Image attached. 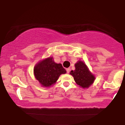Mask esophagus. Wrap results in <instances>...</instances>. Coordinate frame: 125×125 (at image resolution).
<instances>
[{
    "label": "esophagus",
    "instance_id": "1",
    "mask_svg": "<svg viewBox=\"0 0 125 125\" xmlns=\"http://www.w3.org/2000/svg\"><path fill=\"white\" fill-rule=\"evenodd\" d=\"M66 71H67V73H70V68H67L66 69Z\"/></svg>",
    "mask_w": 125,
    "mask_h": 125
}]
</instances>
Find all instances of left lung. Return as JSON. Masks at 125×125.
Wrapping results in <instances>:
<instances>
[{
	"mask_svg": "<svg viewBox=\"0 0 125 125\" xmlns=\"http://www.w3.org/2000/svg\"><path fill=\"white\" fill-rule=\"evenodd\" d=\"M75 70L71 71L70 74L73 77L75 82L80 87L84 89L89 88L95 80L94 75L82 61H78L75 64Z\"/></svg>",
	"mask_w": 125,
	"mask_h": 125,
	"instance_id": "left-lung-1",
	"label": "left lung"
}]
</instances>
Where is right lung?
<instances>
[{"mask_svg": "<svg viewBox=\"0 0 125 125\" xmlns=\"http://www.w3.org/2000/svg\"><path fill=\"white\" fill-rule=\"evenodd\" d=\"M52 57L40 61L35 65L33 73L42 87L49 88L55 84L61 75L66 73L61 63H56Z\"/></svg>", "mask_w": 125, "mask_h": 125, "instance_id": "1", "label": "right lung"}]
</instances>
